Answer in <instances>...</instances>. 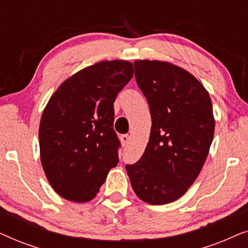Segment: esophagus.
Returning a JSON list of instances; mask_svg holds the SVG:
<instances>
[{
    "label": "esophagus",
    "mask_w": 248,
    "mask_h": 248,
    "mask_svg": "<svg viewBox=\"0 0 248 248\" xmlns=\"http://www.w3.org/2000/svg\"><path fill=\"white\" fill-rule=\"evenodd\" d=\"M130 139H131V137L128 134H123V135H121V142H122V145H123V147H125V145H127L128 144V142H130Z\"/></svg>",
    "instance_id": "34e87169"
}]
</instances>
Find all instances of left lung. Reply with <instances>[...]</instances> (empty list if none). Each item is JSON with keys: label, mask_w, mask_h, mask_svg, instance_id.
<instances>
[{"label": "left lung", "mask_w": 248, "mask_h": 248, "mask_svg": "<svg viewBox=\"0 0 248 248\" xmlns=\"http://www.w3.org/2000/svg\"><path fill=\"white\" fill-rule=\"evenodd\" d=\"M134 67L152 125L144 154L126 171L139 199L167 204L185 194L208 157L215 134L211 98L194 76L171 63L141 60Z\"/></svg>", "instance_id": "left-lung-1"}]
</instances>
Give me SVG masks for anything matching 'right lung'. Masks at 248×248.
I'll return each mask as SVG.
<instances>
[{
  "instance_id": "right-lung-1",
  "label": "right lung",
  "mask_w": 248,
  "mask_h": 248,
  "mask_svg": "<svg viewBox=\"0 0 248 248\" xmlns=\"http://www.w3.org/2000/svg\"><path fill=\"white\" fill-rule=\"evenodd\" d=\"M133 77L127 61H103L66 79L50 97L39 125L42 166L57 194L93 200L118 162L114 101Z\"/></svg>"
}]
</instances>
